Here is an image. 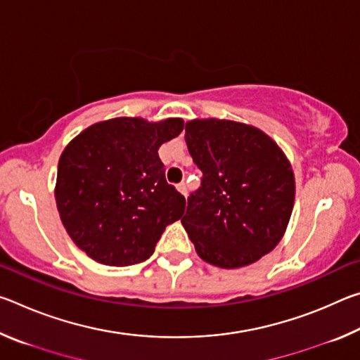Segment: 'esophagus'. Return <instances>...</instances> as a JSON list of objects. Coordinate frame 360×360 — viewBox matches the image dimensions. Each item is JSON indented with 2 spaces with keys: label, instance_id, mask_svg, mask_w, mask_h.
I'll return each mask as SVG.
<instances>
[{
  "label": "esophagus",
  "instance_id": "esophagus-1",
  "mask_svg": "<svg viewBox=\"0 0 360 360\" xmlns=\"http://www.w3.org/2000/svg\"><path fill=\"white\" fill-rule=\"evenodd\" d=\"M176 188H178V191H179V192H181V193L184 195V197H186V195H187V184H186V181L179 182V184L176 186Z\"/></svg>",
  "mask_w": 360,
  "mask_h": 360
}]
</instances>
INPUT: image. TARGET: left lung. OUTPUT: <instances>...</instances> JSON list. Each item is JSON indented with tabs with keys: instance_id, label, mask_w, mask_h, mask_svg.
<instances>
[{
	"instance_id": "obj_1",
	"label": "left lung",
	"mask_w": 360,
	"mask_h": 360,
	"mask_svg": "<svg viewBox=\"0 0 360 360\" xmlns=\"http://www.w3.org/2000/svg\"><path fill=\"white\" fill-rule=\"evenodd\" d=\"M186 143L203 179L181 222L200 259L241 268L271 252L295 200L283 149L257 127L225 119L187 122Z\"/></svg>"
}]
</instances>
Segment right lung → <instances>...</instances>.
Returning a JSON list of instances; mask_svg holds the SVG:
<instances>
[{
  "mask_svg": "<svg viewBox=\"0 0 360 360\" xmlns=\"http://www.w3.org/2000/svg\"><path fill=\"white\" fill-rule=\"evenodd\" d=\"M179 117H115L72 138L58 160L56 202L75 245L100 264L149 259L186 198L165 179L158 148L179 135Z\"/></svg>",
  "mask_w": 360,
  "mask_h": 360,
  "instance_id": "add662e5",
  "label": "right lung"
}]
</instances>
